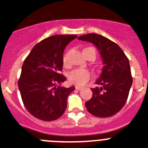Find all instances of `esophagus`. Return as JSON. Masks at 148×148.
Returning <instances> with one entry per match:
<instances>
[{"instance_id": "obj_1", "label": "esophagus", "mask_w": 148, "mask_h": 148, "mask_svg": "<svg viewBox=\"0 0 148 148\" xmlns=\"http://www.w3.org/2000/svg\"><path fill=\"white\" fill-rule=\"evenodd\" d=\"M75 89L81 90V89H82V87L80 86H75Z\"/></svg>"}]
</instances>
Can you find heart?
Listing matches in <instances>:
<instances>
[{
	"label": "heart",
	"instance_id": "1",
	"mask_svg": "<svg viewBox=\"0 0 148 148\" xmlns=\"http://www.w3.org/2000/svg\"><path fill=\"white\" fill-rule=\"evenodd\" d=\"M63 63L64 65L67 64V55L63 57ZM69 81L72 84H76L78 86H82L85 84L91 78V73L86 69H77L73 70L69 74Z\"/></svg>",
	"mask_w": 148,
	"mask_h": 148
}]
</instances>
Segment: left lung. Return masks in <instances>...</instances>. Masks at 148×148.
<instances>
[{"instance_id":"left-lung-1","label":"left lung","mask_w":148,"mask_h":148,"mask_svg":"<svg viewBox=\"0 0 148 148\" xmlns=\"http://www.w3.org/2000/svg\"><path fill=\"white\" fill-rule=\"evenodd\" d=\"M78 39L96 46L104 64L96 81L100 86L91 88L93 96L85 103L86 108L94 116L110 117L124 106L132 85L129 59L116 43L100 35L89 33Z\"/></svg>"}]
</instances>
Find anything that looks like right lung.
Here are the masks:
<instances>
[{
    "label": "right lung",
    "instance_id": "1",
    "mask_svg": "<svg viewBox=\"0 0 148 148\" xmlns=\"http://www.w3.org/2000/svg\"><path fill=\"white\" fill-rule=\"evenodd\" d=\"M75 35H56L39 42L24 61L18 87L29 113L42 121L57 120L67 108V97L75 87L58 86L66 81L60 72L63 53Z\"/></svg>",
    "mask_w": 148,
    "mask_h": 148
}]
</instances>
